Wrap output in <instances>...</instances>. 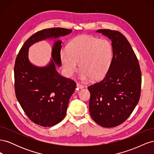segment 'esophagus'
Wrapping results in <instances>:
<instances>
[{
  "label": "esophagus",
  "instance_id": "1",
  "mask_svg": "<svg viewBox=\"0 0 154 154\" xmlns=\"http://www.w3.org/2000/svg\"><path fill=\"white\" fill-rule=\"evenodd\" d=\"M76 87L79 88V89H82V88H84V86L82 84H80V83H77L76 84Z\"/></svg>",
  "mask_w": 154,
  "mask_h": 154
}]
</instances>
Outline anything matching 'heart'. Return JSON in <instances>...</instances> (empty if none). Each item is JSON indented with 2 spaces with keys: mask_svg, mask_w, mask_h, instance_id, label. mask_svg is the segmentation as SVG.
I'll list each match as a JSON object with an SVG mask.
<instances>
[{
  "mask_svg": "<svg viewBox=\"0 0 154 154\" xmlns=\"http://www.w3.org/2000/svg\"><path fill=\"white\" fill-rule=\"evenodd\" d=\"M60 53V61L66 75L71 76L78 66L82 80L90 77L98 80L109 70L113 60L114 50L110 42L89 35H80L72 38Z\"/></svg>",
  "mask_w": 154,
  "mask_h": 154,
  "instance_id": "b5f03b06",
  "label": "heart"
}]
</instances>
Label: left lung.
I'll return each mask as SVG.
<instances>
[{"label": "left lung", "mask_w": 154, "mask_h": 154, "mask_svg": "<svg viewBox=\"0 0 154 154\" xmlns=\"http://www.w3.org/2000/svg\"><path fill=\"white\" fill-rule=\"evenodd\" d=\"M112 42L113 60L101 81L90 85L89 112L103 127L123 123L132 114L141 94V72L138 60L126 37L120 32L99 29Z\"/></svg>", "instance_id": "1"}]
</instances>
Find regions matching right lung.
I'll return each mask as SVG.
<instances>
[{
	"instance_id": "1",
	"label": "right lung",
	"mask_w": 154,
	"mask_h": 154,
	"mask_svg": "<svg viewBox=\"0 0 154 154\" xmlns=\"http://www.w3.org/2000/svg\"><path fill=\"white\" fill-rule=\"evenodd\" d=\"M71 29L61 27L36 32L26 40L16 58L14 75L18 101L32 122L44 127H52L64 119L69 101L76 88L73 80L63 77L56 66H61L60 53L62 40H56L67 35ZM55 39L50 63L38 67L30 62V46L42 40Z\"/></svg>"
}]
</instances>
